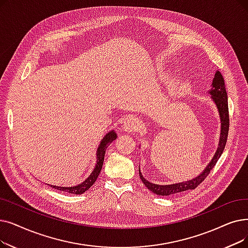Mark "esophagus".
<instances>
[{
  "instance_id": "34e87169",
  "label": "esophagus",
  "mask_w": 248,
  "mask_h": 248,
  "mask_svg": "<svg viewBox=\"0 0 248 248\" xmlns=\"http://www.w3.org/2000/svg\"><path fill=\"white\" fill-rule=\"evenodd\" d=\"M139 126H140V121L138 120V117L133 115L124 118V121L123 123V130L127 133L135 132L136 130H138Z\"/></svg>"
}]
</instances>
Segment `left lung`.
<instances>
[{"mask_svg":"<svg viewBox=\"0 0 248 248\" xmlns=\"http://www.w3.org/2000/svg\"><path fill=\"white\" fill-rule=\"evenodd\" d=\"M212 87L208 91L209 94L211 95V98L214 101L215 105H216L218 112H219V117H220V122H221V133H220V139H219V146L218 149L215 153L214 157L210 161V163L206 166L202 170V173L200 175L196 176L195 178L186 180V181H182V182H177V184H172V185H165V186H161V185H155L152 184V182L148 181L146 178H144L143 174L141 173V170L139 169V173L140 177H141L143 184L148 187L150 191H152L155 195L158 196H170V195H175V193L181 192V191H186L188 189H195L202 181L204 180L210 171L213 169V167L216 165L217 161L221 157L223 151L225 149L226 142H227V138H228V131H229V111H228V96L227 92H226L225 88V82L224 78L221 75L219 71L216 72L215 74V77L212 82Z\"/></svg>","mask_w":248,"mask_h":248,"instance_id":"1","label":"left lung"}]
</instances>
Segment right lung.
Segmentation results:
<instances>
[{"label":"right lung","instance_id":"1","mask_svg":"<svg viewBox=\"0 0 248 248\" xmlns=\"http://www.w3.org/2000/svg\"><path fill=\"white\" fill-rule=\"evenodd\" d=\"M117 138L116 133L114 132V130L110 131L107 133L103 139L101 140V142L97 148V151H96V164L94 169L92 170V172L90 173V175L86 178L81 184L75 186H50L51 187L62 190L63 192H68V193H73V195H82L83 192H85L86 190H88L93 185L94 182L97 179V177L100 174V171L102 169V165H103V161H104V155H105V151L106 148L109 146V144H111L114 140Z\"/></svg>","mask_w":248,"mask_h":248}]
</instances>
